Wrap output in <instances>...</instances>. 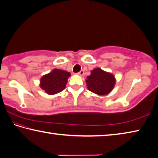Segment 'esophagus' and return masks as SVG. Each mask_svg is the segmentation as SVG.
<instances>
[{"instance_id":"1","label":"esophagus","mask_w":158,"mask_h":158,"mask_svg":"<svg viewBox=\"0 0 158 158\" xmlns=\"http://www.w3.org/2000/svg\"><path fill=\"white\" fill-rule=\"evenodd\" d=\"M77 75H79V76H82L84 75V71L81 70L79 72V73H77Z\"/></svg>"}]
</instances>
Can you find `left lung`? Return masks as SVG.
Instances as JSON below:
<instances>
[{
  "label": "left lung",
  "instance_id": "1",
  "mask_svg": "<svg viewBox=\"0 0 158 158\" xmlns=\"http://www.w3.org/2000/svg\"><path fill=\"white\" fill-rule=\"evenodd\" d=\"M85 81L87 89L90 92L101 96L107 95L111 92L116 83L114 75L100 68L93 69Z\"/></svg>",
  "mask_w": 158,
  "mask_h": 158
}]
</instances>
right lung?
<instances>
[{"mask_svg":"<svg viewBox=\"0 0 158 158\" xmlns=\"http://www.w3.org/2000/svg\"><path fill=\"white\" fill-rule=\"evenodd\" d=\"M71 73L68 71L55 69L40 79V87L49 95H54L65 89Z\"/></svg>","mask_w":158,"mask_h":158,"instance_id":"right-lung-1","label":"right lung"}]
</instances>
